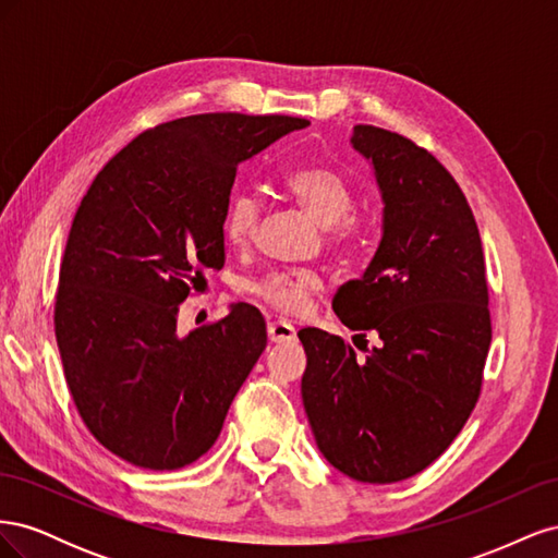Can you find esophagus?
I'll return each instance as SVG.
<instances>
[{"label":"esophagus","mask_w":558,"mask_h":558,"mask_svg":"<svg viewBox=\"0 0 558 558\" xmlns=\"http://www.w3.org/2000/svg\"><path fill=\"white\" fill-rule=\"evenodd\" d=\"M267 335H269V342H272V344L293 342L295 340V328L291 324H286V320H272V324H267Z\"/></svg>","instance_id":"1"}]
</instances>
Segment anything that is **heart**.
Listing matches in <instances>:
<instances>
[{
    "mask_svg": "<svg viewBox=\"0 0 558 558\" xmlns=\"http://www.w3.org/2000/svg\"><path fill=\"white\" fill-rule=\"evenodd\" d=\"M283 189L289 191L300 207L305 209L320 226H326L328 240L337 248H351L363 238L365 223L353 214V202H356V189L351 179L335 167L328 165H305L283 177ZM263 205L253 193H234L228 202L223 216V232L226 238L246 246L256 240L260 226ZM320 289V277L310 272V269H279L269 272L263 279L253 283L256 293L265 305L281 314H302L307 310L312 295Z\"/></svg>",
    "mask_w": 558,
    "mask_h": 558,
    "instance_id": "b5f03b06",
    "label": "heart"
}]
</instances>
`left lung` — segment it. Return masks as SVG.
<instances>
[{
    "mask_svg": "<svg viewBox=\"0 0 558 558\" xmlns=\"http://www.w3.org/2000/svg\"><path fill=\"white\" fill-rule=\"evenodd\" d=\"M351 146L375 170L381 242L332 310L381 344L356 361L342 337L302 328V402L332 468L391 484L442 456L475 410L492 344L486 267L475 216L440 160L375 125L353 128Z\"/></svg>",
    "mask_w": 558,
    "mask_h": 558,
    "instance_id": "8db88e82",
    "label": "left lung"
}]
</instances>
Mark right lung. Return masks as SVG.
<instances>
[{
    "mask_svg": "<svg viewBox=\"0 0 558 558\" xmlns=\"http://www.w3.org/2000/svg\"><path fill=\"white\" fill-rule=\"evenodd\" d=\"M307 125L293 116L177 118L118 150L83 195L60 265L56 337L83 424L123 461L179 470L221 433L265 351V318L238 302L179 335V305L226 263L238 167Z\"/></svg>",
    "mask_w": 558,
    "mask_h": 558,
    "instance_id": "add662e5",
    "label": "right lung"
}]
</instances>
